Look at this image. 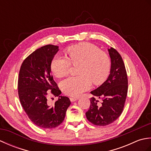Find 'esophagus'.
I'll use <instances>...</instances> for the list:
<instances>
[{"mask_svg":"<svg viewBox=\"0 0 151 151\" xmlns=\"http://www.w3.org/2000/svg\"><path fill=\"white\" fill-rule=\"evenodd\" d=\"M78 99V98H76V97H70V100L71 102H75L76 101H77Z\"/></svg>","mask_w":151,"mask_h":151,"instance_id":"34e87169","label":"esophagus"}]
</instances>
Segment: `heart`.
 <instances>
[{"instance_id": "b5f03b06", "label": "heart", "mask_w": 151, "mask_h": 151, "mask_svg": "<svg viewBox=\"0 0 151 151\" xmlns=\"http://www.w3.org/2000/svg\"><path fill=\"white\" fill-rule=\"evenodd\" d=\"M69 60L56 55L51 62L52 73L58 78L67 75L70 67L81 64L78 73L81 76L69 77L60 83V88L66 94L76 97L96 85L103 83L109 75L110 61L108 55L99 48L89 43H81L67 49Z\"/></svg>"}]
</instances>
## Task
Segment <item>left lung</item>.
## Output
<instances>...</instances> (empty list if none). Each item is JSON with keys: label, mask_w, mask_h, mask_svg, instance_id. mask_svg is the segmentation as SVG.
<instances>
[{"label": "left lung", "mask_w": 151, "mask_h": 151, "mask_svg": "<svg viewBox=\"0 0 151 151\" xmlns=\"http://www.w3.org/2000/svg\"><path fill=\"white\" fill-rule=\"evenodd\" d=\"M111 60L110 72L106 81L91 93L102 99V104L93 97L86 111L88 120L97 126H106L113 123L123 111L128 91V78L121 55L114 48L108 49Z\"/></svg>", "instance_id": "1"}]
</instances>
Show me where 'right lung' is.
<instances>
[{
	"label": "right lung",
	"mask_w": 151,
	"mask_h": 151,
	"mask_svg": "<svg viewBox=\"0 0 151 151\" xmlns=\"http://www.w3.org/2000/svg\"><path fill=\"white\" fill-rule=\"evenodd\" d=\"M59 47L47 45L30 54L22 62L18 78L19 100L30 119L43 129H53L62 123L69 99L60 96L62 92L58 88L51 74V62ZM59 99L52 106L47 103V91Z\"/></svg>",
	"instance_id": "right-lung-1"
}]
</instances>
